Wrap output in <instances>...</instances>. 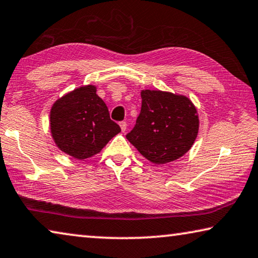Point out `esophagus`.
<instances>
[{"label":"esophagus","instance_id":"esophagus-1","mask_svg":"<svg viewBox=\"0 0 258 258\" xmlns=\"http://www.w3.org/2000/svg\"><path fill=\"white\" fill-rule=\"evenodd\" d=\"M119 126H120V128H121L122 132H125L126 128H127V124H126V121H120L119 122Z\"/></svg>","mask_w":258,"mask_h":258}]
</instances>
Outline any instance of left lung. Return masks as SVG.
I'll use <instances>...</instances> for the list:
<instances>
[{
    "label": "left lung",
    "instance_id": "1",
    "mask_svg": "<svg viewBox=\"0 0 258 258\" xmlns=\"http://www.w3.org/2000/svg\"><path fill=\"white\" fill-rule=\"evenodd\" d=\"M141 111L127 140L155 164L185 155L199 132L198 111L186 96L169 92H141Z\"/></svg>",
    "mask_w": 258,
    "mask_h": 258
}]
</instances>
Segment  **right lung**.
I'll return each instance as SVG.
<instances>
[{"label": "right lung", "instance_id": "1", "mask_svg": "<svg viewBox=\"0 0 258 258\" xmlns=\"http://www.w3.org/2000/svg\"><path fill=\"white\" fill-rule=\"evenodd\" d=\"M50 130L57 147L77 159L99 154L120 132L92 85L77 88L55 102L50 110Z\"/></svg>", "mask_w": 258, "mask_h": 258}]
</instances>
